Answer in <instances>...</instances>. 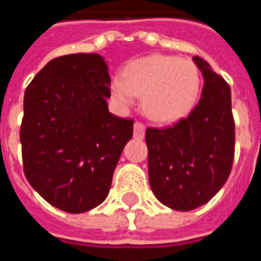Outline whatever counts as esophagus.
Returning <instances> with one entry per match:
<instances>
[{
	"mask_svg": "<svg viewBox=\"0 0 261 261\" xmlns=\"http://www.w3.org/2000/svg\"><path fill=\"white\" fill-rule=\"evenodd\" d=\"M145 134V124L141 121H136L134 123V137L136 138H144Z\"/></svg>",
	"mask_w": 261,
	"mask_h": 261,
	"instance_id": "esophagus-1",
	"label": "esophagus"
}]
</instances>
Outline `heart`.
Listing matches in <instances>:
<instances>
[{"label": "heart", "instance_id": "1", "mask_svg": "<svg viewBox=\"0 0 261 261\" xmlns=\"http://www.w3.org/2000/svg\"><path fill=\"white\" fill-rule=\"evenodd\" d=\"M198 72L192 61L153 54L127 65L110 82L116 103L127 108L142 95V110L149 119L169 123L192 109L198 92Z\"/></svg>", "mask_w": 261, "mask_h": 261}]
</instances>
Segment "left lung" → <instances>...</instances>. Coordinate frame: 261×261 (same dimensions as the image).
I'll use <instances>...</instances> for the list:
<instances>
[{
	"label": "left lung",
	"mask_w": 261,
	"mask_h": 261,
	"mask_svg": "<svg viewBox=\"0 0 261 261\" xmlns=\"http://www.w3.org/2000/svg\"><path fill=\"white\" fill-rule=\"evenodd\" d=\"M200 102L186 119L145 131L149 186L159 201L177 211L208 202L229 177L235 155V121L228 82L201 57Z\"/></svg>",
	"instance_id": "8db88e82"
}]
</instances>
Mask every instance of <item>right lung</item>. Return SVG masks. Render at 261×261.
Instances as JSON below:
<instances>
[{
    "mask_svg": "<svg viewBox=\"0 0 261 261\" xmlns=\"http://www.w3.org/2000/svg\"><path fill=\"white\" fill-rule=\"evenodd\" d=\"M108 65L99 54L53 59L28 85L20 144L31 186L54 207L80 214L108 197L133 119L109 112Z\"/></svg>",
    "mask_w": 261,
    "mask_h": 261,
    "instance_id": "add662e5",
    "label": "right lung"
}]
</instances>
